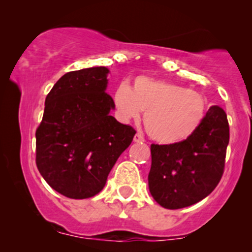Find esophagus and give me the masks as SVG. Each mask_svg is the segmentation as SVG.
Returning <instances> with one entry per match:
<instances>
[{"mask_svg": "<svg viewBox=\"0 0 252 252\" xmlns=\"http://www.w3.org/2000/svg\"><path fill=\"white\" fill-rule=\"evenodd\" d=\"M143 141H144L143 135L141 134V132H136L135 136H134V142L140 143V142H143Z\"/></svg>", "mask_w": 252, "mask_h": 252, "instance_id": "34e87169", "label": "esophagus"}]
</instances>
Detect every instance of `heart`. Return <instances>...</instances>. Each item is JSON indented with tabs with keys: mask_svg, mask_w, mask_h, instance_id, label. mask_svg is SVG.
I'll return each mask as SVG.
<instances>
[{
	"mask_svg": "<svg viewBox=\"0 0 252 252\" xmlns=\"http://www.w3.org/2000/svg\"><path fill=\"white\" fill-rule=\"evenodd\" d=\"M121 122L137 120L144 112V126L161 144L181 143L198 130L206 115L207 103L201 94L160 79L136 77L130 88L121 83L112 94Z\"/></svg>",
	"mask_w": 252,
	"mask_h": 252,
	"instance_id": "b5f03b06",
	"label": "heart"
}]
</instances>
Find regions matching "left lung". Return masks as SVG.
Segmentation results:
<instances>
[{
  "label": "left lung",
  "instance_id": "obj_1",
  "mask_svg": "<svg viewBox=\"0 0 252 252\" xmlns=\"http://www.w3.org/2000/svg\"><path fill=\"white\" fill-rule=\"evenodd\" d=\"M230 129L225 111L212 105L198 130L176 144H152L150 194L158 205L178 210L206 198L220 181Z\"/></svg>",
  "mask_w": 252,
  "mask_h": 252
}]
</instances>
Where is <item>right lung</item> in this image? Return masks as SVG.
I'll return each instance as SVG.
<instances>
[{
	"label": "right lung",
	"mask_w": 252,
	"mask_h": 252,
	"mask_svg": "<svg viewBox=\"0 0 252 252\" xmlns=\"http://www.w3.org/2000/svg\"><path fill=\"white\" fill-rule=\"evenodd\" d=\"M109 68L67 72L45 100L35 132L36 166L46 182L71 199L96 195L136 131L120 123L106 94Z\"/></svg>",
	"instance_id": "add662e5"
}]
</instances>
